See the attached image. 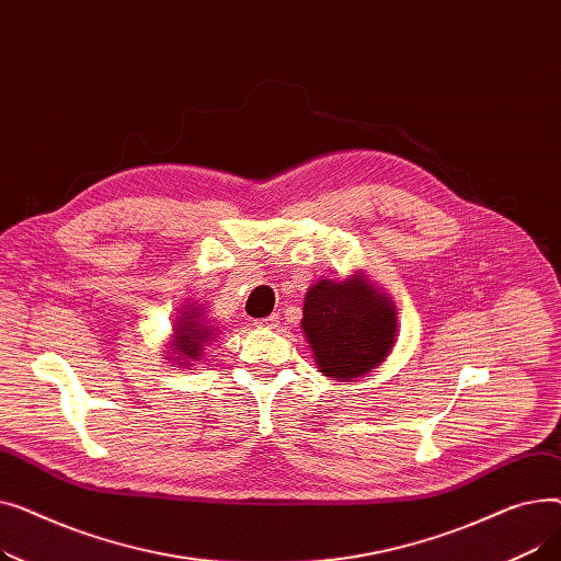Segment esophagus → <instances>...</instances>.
I'll return each mask as SVG.
<instances>
[{
	"instance_id": "esophagus-1",
	"label": "esophagus",
	"mask_w": 561,
	"mask_h": 561,
	"mask_svg": "<svg viewBox=\"0 0 561 561\" xmlns=\"http://www.w3.org/2000/svg\"><path fill=\"white\" fill-rule=\"evenodd\" d=\"M254 325L263 328V330H277L279 328V316L271 313V316H265V318H259V320H254Z\"/></svg>"
}]
</instances>
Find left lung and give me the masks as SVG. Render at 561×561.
Masks as SVG:
<instances>
[{
    "mask_svg": "<svg viewBox=\"0 0 561 561\" xmlns=\"http://www.w3.org/2000/svg\"><path fill=\"white\" fill-rule=\"evenodd\" d=\"M302 332L320 373L355 379L391 355L398 313L393 300L364 273L343 282L320 279L305 296Z\"/></svg>",
    "mask_w": 561,
    "mask_h": 561,
    "instance_id": "1",
    "label": "left lung"
}]
</instances>
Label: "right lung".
<instances>
[{"label": "right lung", "mask_w": 561, "mask_h": 561, "mask_svg": "<svg viewBox=\"0 0 561 561\" xmlns=\"http://www.w3.org/2000/svg\"><path fill=\"white\" fill-rule=\"evenodd\" d=\"M202 307H186L182 316H176L174 320V334L170 341V362L180 364L182 368L193 366L191 362H197L202 357L204 345H209L216 336V328H211V322H206Z\"/></svg>", "instance_id": "obj_1"}]
</instances>
